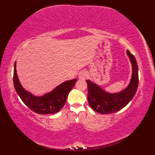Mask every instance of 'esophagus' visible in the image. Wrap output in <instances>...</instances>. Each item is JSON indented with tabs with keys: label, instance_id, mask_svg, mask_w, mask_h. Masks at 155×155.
I'll list each match as a JSON object with an SVG mask.
<instances>
[{
	"label": "esophagus",
	"instance_id": "34e87169",
	"mask_svg": "<svg viewBox=\"0 0 155 155\" xmlns=\"http://www.w3.org/2000/svg\"><path fill=\"white\" fill-rule=\"evenodd\" d=\"M87 77V74L85 72H82L78 74V78L81 80H84Z\"/></svg>",
	"mask_w": 155,
	"mask_h": 155
}]
</instances>
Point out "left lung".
Segmentation results:
<instances>
[{"label": "left lung", "mask_w": 155, "mask_h": 155, "mask_svg": "<svg viewBox=\"0 0 155 155\" xmlns=\"http://www.w3.org/2000/svg\"><path fill=\"white\" fill-rule=\"evenodd\" d=\"M127 54L132 64V77L128 86L119 93H109L98 85L87 80L88 102L93 110L101 114H110L121 110L132 100L137 91L139 72L137 62L134 56L127 50Z\"/></svg>", "instance_id": "1"}]
</instances>
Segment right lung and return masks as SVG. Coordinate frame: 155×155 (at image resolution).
<instances>
[{
    "mask_svg": "<svg viewBox=\"0 0 155 155\" xmlns=\"http://www.w3.org/2000/svg\"><path fill=\"white\" fill-rule=\"evenodd\" d=\"M77 81L76 78L65 81L50 93L45 94L43 96L36 97L24 89L20 83L16 73V62H15L13 82L16 93L23 103L31 110L38 114H54L60 110L64 107L69 92L73 88Z\"/></svg>",
    "mask_w": 155,
    "mask_h": 155,
    "instance_id": "add662e5",
    "label": "right lung"
}]
</instances>
